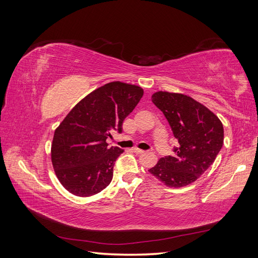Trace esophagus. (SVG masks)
I'll return each instance as SVG.
<instances>
[{
	"instance_id": "1",
	"label": "esophagus",
	"mask_w": 258,
	"mask_h": 258,
	"mask_svg": "<svg viewBox=\"0 0 258 258\" xmlns=\"http://www.w3.org/2000/svg\"><path fill=\"white\" fill-rule=\"evenodd\" d=\"M132 151H134L136 154H145L146 152L145 151H142V150H140V148H137V147H135L134 148V150H132Z\"/></svg>"
}]
</instances>
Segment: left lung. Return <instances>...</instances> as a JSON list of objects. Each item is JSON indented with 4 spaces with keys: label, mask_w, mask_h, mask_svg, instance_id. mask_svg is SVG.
<instances>
[{
    "label": "left lung",
    "mask_w": 258,
    "mask_h": 258,
    "mask_svg": "<svg viewBox=\"0 0 258 258\" xmlns=\"http://www.w3.org/2000/svg\"><path fill=\"white\" fill-rule=\"evenodd\" d=\"M152 101L166 116L178 147L173 156L160 158L148 172L168 187L189 185L205 173L220 153L223 123L208 107L183 93L157 91Z\"/></svg>",
    "instance_id": "1"
}]
</instances>
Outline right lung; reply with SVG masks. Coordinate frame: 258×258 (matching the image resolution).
<instances>
[{"instance_id":"obj_1","label":"right lung","mask_w":258,"mask_h":258,"mask_svg":"<svg viewBox=\"0 0 258 258\" xmlns=\"http://www.w3.org/2000/svg\"><path fill=\"white\" fill-rule=\"evenodd\" d=\"M139 86L112 82L90 92L77 103L59 127L51 143V162L59 182L71 194L88 197L111 183L113 167L123 153L108 147L113 131H122V121L143 96Z\"/></svg>"}]
</instances>
